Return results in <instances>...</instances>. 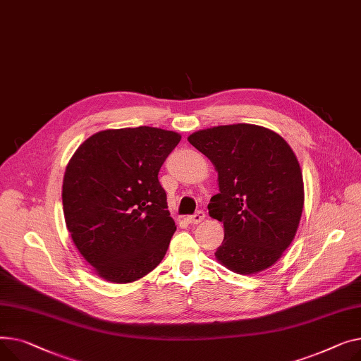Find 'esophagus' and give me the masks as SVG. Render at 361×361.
<instances>
[{"label": "esophagus", "mask_w": 361, "mask_h": 361, "mask_svg": "<svg viewBox=\"0 0 361 361\" xmlns=\"http://www.w3.org/2000/svg\"><path fill=\"white\" fill-rule=\"evenodd\" d=\"M204 219H205V213H204V211L200 209V211H197L195 214L186 217V221H188L189 224H198V223H201Z\"/></svg>", "instance_id": "34e87169"}]
</instances>
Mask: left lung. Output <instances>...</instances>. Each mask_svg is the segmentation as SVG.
<instances>
[{"mask_svg": "<svg viewBox=\"0 0 361 361\" xmlns=\"http://www.w3.org/2000/svg\"><path fill=\"white\" fill-rule=\"evenodd\" d=\"M188 141L219 172L220 194L208 204L224 226L216 258L243 275L269 268L293 242L303 211L302 171L290 145L250 123L197 131Z\"/></svg>", "mask_w": 361, "mask_h": 361, "instance_id": "obj_1", "label": "left lung"}]
</instances>
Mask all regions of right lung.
<instances>
[{"label":"right lung","instance_id":"obj_1","mask_svg":"<svg viewBox=\"0 0 361 361\" xmlns=\"http://www.w3.org/2000/svg\"><path fill=\"white\" fill-rule=\"evenodd\" d=\"M180 135L152 126L100 131L71 157L62 205L74 245L111 283H133L164 258L176 230L159 172Z\"/></svg>","mask_w":361,"mask_h":361}]
</instances>
